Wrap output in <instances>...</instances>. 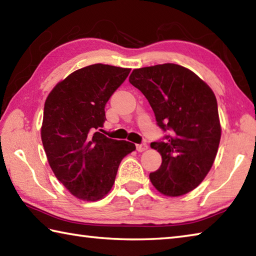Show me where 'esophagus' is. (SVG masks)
Returning <instances> with one entry per match:
<instances>
[{
	"mask_svg": "<svg viewBox=\"0 0 256 256\" xmlns=\"http://www.w3.org/2000/svg\"><path fill=\"white\" fill-rule=\"evenodd\" d=\"M148 144L146 143H141V144H136V150L138 151V152H143V151H146V150H148Z\"/></svg>",
	"mask_w": 256,
	"mask_h": 256,
	"instance_id": "34e87169",
	"label": "esophagus"
}]
</instances>
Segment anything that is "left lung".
<instances>
[{
	"label": "left lung",
	"mask_w": 256,
	"mask_h": 256,
	"mask_svg": "<svg viewBox=\"0 0 256 256\" xmlns=\"http://www.w3.org/2000/svg\"><path fill=\"white\" fill-rule=\"evenodd\" d=\"M154 112L156 124L170 131L151 148L162 156L150 180L164 196L192 192L205 179L217 154L222 128L215 94L189 69L176 64L134 69L128 78Z\"/></svg>",
	"instance_id": "1"
}]
</instances>
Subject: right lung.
Wrapping results in <instances>:
<instances>
[{
  "label": "right lung",
  "instance_id": "1",
  "mask_svg": "<svg viewBox=\"0 0 256 256\" xmlns=\"http://www.w3.org/2000/svg\"><path fill=\"white\" fill-rule=\"evenodd\" d=\"M131 69L95 64L58 82L44 103L41 140L57 179L85 202L104 198L118 166L136 150L97 132L105 122V105Z\"/></svg>",
  "mask_w": 256,
  "mask_h": 256
}]
</instances>
